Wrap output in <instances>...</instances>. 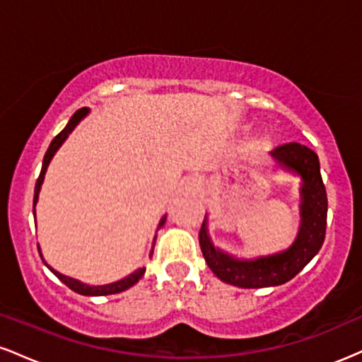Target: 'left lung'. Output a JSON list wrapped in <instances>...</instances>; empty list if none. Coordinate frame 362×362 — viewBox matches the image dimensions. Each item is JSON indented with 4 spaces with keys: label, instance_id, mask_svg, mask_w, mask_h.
<instances>
[{
    "label": "left lung",
    "instance_id": "obj_1",
    "mask_svg": "<svg viewBox=\"0 0 362 362\" xmlns=\"http://www.w3.org/2000/svg\"><path fill=\"white\" fill-rule=\"evenodd\" d=\"M272 156L284 167L300 173L303 178V221L300 235L293 247L277 255L262 257L252 262L235 260L216 250L206 233V224H202L199 231L202 255L211 271L223 282L238 286V288L253 289L284 284L303 271V267L317 255L325 240L328 201L317 153L305 144L289 143L277 146L272 151Z\"/></svg>",
    "mask_w": 362,
    "mask_h": 362
}]
</instances>
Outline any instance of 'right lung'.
<instances>
[{"mask_svg":"<svg viewBox=\"0 0 362 362\" xmlns=\"http://www.w3.org/2000/svg\"><path fill=\"white\" fill-rule=\"evenodd\" d=\"M86 114H88V109H86V107H83V109L78 110L76 114H74L73 117H71V120H69V122H68V126L62 129L59 134H57L56 138L52 139L51 146H49L47 151H45V156H44V161H42V170H40V175H39V178H37V182H35L34 214H35L37 199H39V190H40V185H42V182H44V175H45V170H47L49 161H51V158L54 156V153L57 151V148H59L61 144L64 143V139L68 138L69 134H71L73 129L78 126V122H80V120H81L83 117H85ZM165 219H167V218L161 219L160 224H158V228L163 226ZM49 269H51V267H49ZM51 271H52L54 274H56L57 279H59L61 282H64V284L68 286L69 289H73L74 293H78V294H83V296H107V294L122 293V291H126V289L131 288V286H134L136 282H138V281L141 279V277H143V274H144V269H138V271L132 272L131 276H127L126 279H122V281L112 282V284H107V286H88V284H83V282L76 281V279H71V277H68V276H62V274L56 272V271H54V269H51Z\"/></svg>","mask_w":362,"mask_h":362,"instance_id":"1","label":"right lung"}]
</instances>
